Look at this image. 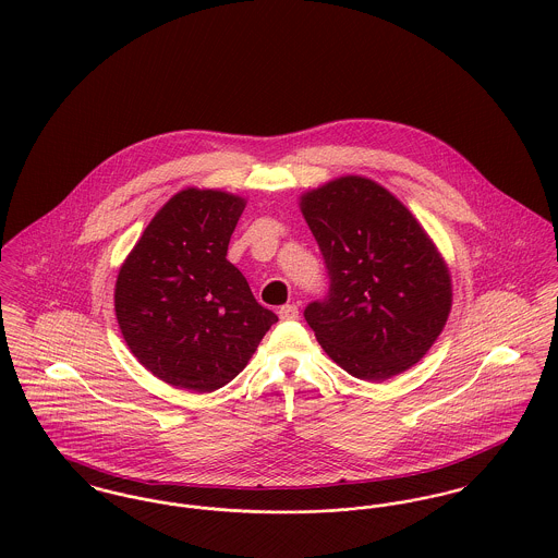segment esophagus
I'll use <instances>...</instances> for the list:
<instances>
[{"label":"esophagus","mask_w":558,"mask_h":558,"mask_svg":"<svg viewBox=\"0 0 558 558\" xmlns=\"http://www.w3.org/2000/svg\"><path fill=\"white\" fill-rule=\"evenodd\" d=\"M279 318L290 322V319H299V307L296 305H283L279 310Z\"/></svg>","instance_id":"obj_1"}]
</instances>
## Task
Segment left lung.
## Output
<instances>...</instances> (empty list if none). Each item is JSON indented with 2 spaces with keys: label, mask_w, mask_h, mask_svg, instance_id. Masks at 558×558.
<instances>
[{
  "label": "left lung",
  "mask_w": 558,
  "mask_h": 558,
  "mask_svg": "<svg viewBox=\"0 0 558 558\" xmlns=\"http://www.w3.org/2000/svg\"><path fill=\"white\" fill-rule=\"evenodd\" d=\"M330 288L305 310L324 352L348 374L383 383L418 363L442 332L451 275L434 240L378 182L341 175L301 195Z\"/></svg>",
  "instance_id": "1"
}]
</instances>
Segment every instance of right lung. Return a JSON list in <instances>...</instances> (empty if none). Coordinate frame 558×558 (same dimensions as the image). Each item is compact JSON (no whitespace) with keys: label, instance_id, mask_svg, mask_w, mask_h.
Segmentation results:
<instances>
[{"label":"right lung","instance_id":"obj_1","mask_svg":"<svg viewBox=\"0 0 558 558\" xmlns=\"http://www.w3.org/2000/svg\"><path fill=\"white\" fill-rule=\"evenodd\" d=\"M244 206L239 195L189 186L160 208L120 266L113 303L122 337L175 389L226 387L279 319L226 257Z\"/></svg>","mask_w":558,"mask_h":558}]
</instances>
